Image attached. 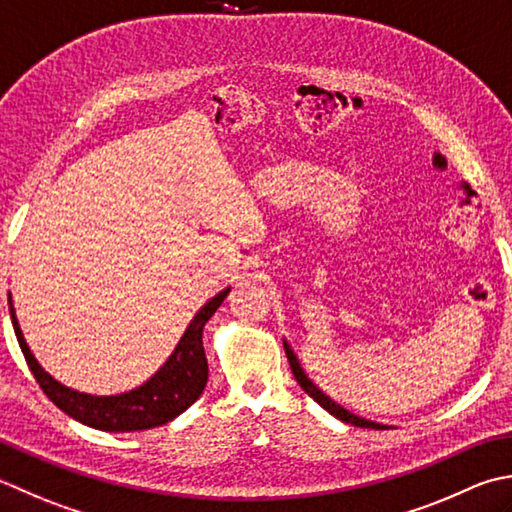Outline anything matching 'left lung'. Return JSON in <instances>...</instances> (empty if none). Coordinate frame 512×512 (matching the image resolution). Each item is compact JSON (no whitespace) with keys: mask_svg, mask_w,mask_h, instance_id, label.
Listing matches in <instances>:
<instances>
[{"mask_svg":"<svg viewBox=\"0 0 512 512\" xmlns=\"http://www.w3.org/2000/svg\"><path fill=\"white\" fill-rule=\"evenodd\" d=\"M284 348H286L288 364H290V368H293V375H295V379H297V384L306 390L308 397H313L319 406H322L324 410H328L330 415H335L337 419H342V422H346V424H353V426L373 428V430H386V426H382V424H375V422H368V419H364V417H357V415H353V413H348L346 408H342L339 404H335L333 399H330L328 395H324L322 390H319V388H317V386H315L313 382H310V379L306 377L304 368L299 366L297 357L293 355V350H290V346H288V344H284Z\"/></svg>","mask_w":512,"mask_h":512,"instance_id":"obj_1","label":"left lung"}]
</instances>
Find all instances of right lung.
<instances>
[{"mask_svg":"<svg viewBox=\"0 0 512 512\" xmlns=\"http://www.w3.org/2000/svg\"><path fill=\"white\" fill-rule=\"evenodd\" d=\"M228 293L230 288L222 290L204 308H199V313L186 328L184 337L179 339L173 355L166 359V364L146 384L130 390V393L110 397L77 393V390H70L55 382L37 364V359L26 346V339L22 335V328L17 324L13 306H10V319H13L17 342L26 357L30 373L35 375L39 388L44 390L50 402L57 408H62L68 417H73L90 428L108 430V433H133V430H148L173 422L177 415H182L204 393L208 382V362L202 344V333L206 322L222 306Z\"/></svg>","mask_w":512,"mask_h":512,"instance_id":"1","label":"right lung"}]
</instances>
